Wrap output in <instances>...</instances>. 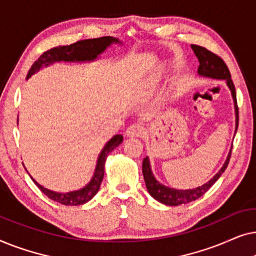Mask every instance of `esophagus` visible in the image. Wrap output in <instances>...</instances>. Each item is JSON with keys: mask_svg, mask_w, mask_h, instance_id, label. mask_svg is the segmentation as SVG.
<instances>
[{"mask_svg": "<svg viewBox=\"0 0 256 256\" xmlns=\"http://www.w3.org/2000/svg\"><path fill=\"white\" fill-rule=\"evenodd\" d=\"M143 134H144V128H143V126L138 124L129 126L127 130H126V135H127L128 138H141Z\"/></svg>", "mask_w": 256, "mask_h": 256, "instance_id": "1", "label": "esophagus"}]
</instances>
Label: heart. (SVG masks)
<instances>
[{"label":"heart","instance_id":"1","mask_svg":"<svg viewBox=\"0 0 256 256\" xmlns=\"http://www.w3.org/2000/svg\"><path fill=\"white\" fill-rule=\"evenodd\" d=\"M157 82H158V76H154V79H152V82H154V84H156Z\"/></svg>","mask_w":256,"mask_h":256}]
</instances>
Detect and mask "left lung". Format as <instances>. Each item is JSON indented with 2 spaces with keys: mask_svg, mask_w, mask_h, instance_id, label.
Returning a JSON list of instances; mask_svg holds the SVG:
<instances>
[{
  "mask_svg": "<svg viewBox=\"0 0 256 256\" xmlns=\"http://www.w3.org/2000/svg\"><path fill=\"white\" fill-rule=\"evenodd\" d=\"M191 48L199 62L197 71L198 76H202V78L225 80L227 87H228V90H230V96H232L234 104V115H236V130H234V134H236L238 130V124H239V112H238L236 87H234V84L232 82V79H230V73L228 68H227L222 58L218 57V56L214 54H212L211 51L206 50L205 48L198 46V45H191ZM230 152H232V146H230V152L228 155H227L222 166L220 168L218 172H216L211 180L200 185V186L194 188H185V190L166 186V185H164L160 183V182L157 180L155 174H152L149 157L146 156L144 158H143L142 163V172L143 178H144L146 182V190H148L150 196H152L154 199H156L157 202H162L164 205L178 206L194 202L196 199L200 198L224 174V171L226 170L227 166H228Z\"/></svg>",
  "mask_w": 256,
  "mask_h": 256,
  "instance_id": "obj_1",
  "label": "left lung"
}]
</instances>
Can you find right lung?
I'll use <instances>...</instances> for the list:
<instances>
[{
    "instance_id": "obj_1",
    "label": "right lung",
    "mask_w": 256,
    "mask_h": 256,
    "mask_svg": "<svg viewBox=\"0 0 256 256\" xmlns=\"http://www.w3.org/2000/svg\"><path fill=\"white\" fill-rule=\"evenodd\" d=\"M118 45V46H124L122 40L115 37H101V38H94V40H86L76 42L74 44L66 45V46H57L51 48L46 52H44L34 65L31 66L26 76V80L30 79L34 74L40 72L42 68H48V66L54 65L56 62H96L102 58V54L106 52L108 48H112V45ZM17 124H18V118H17ZM124 141V136L118 134L114 135L110 140H108L104 148L98 156L96 166L94 169L93 176L90 180L87 183L85 186L79 188V190H73L70 192H57L50 188H44L40 185L34 178L29 174L31 180L34 183L37 185L38 188L43 192L45 196L52 200L60 202L62 205L66 206H78L82 205L85 202H90L94 196L99 191L101 182L104 180V163L110 154L116 148L118 144H121Z\"/></svg>"
}]
</instances>
